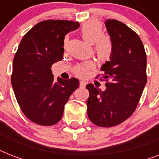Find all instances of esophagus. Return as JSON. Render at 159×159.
Wrapping results in <instances>:
<instances>
[{"label": "esophagus", "instance_id": "1", "mask_svg": "<svg viewBox=\"0 0 159 159\" xmlns=\"http://www.w3.org/2000/svg\"><path fill=\"white\" fill-rule=\"evenodd\" d=\"M86 87V82L84 80H81L80 81V87Z\"/></svg>", "mask_w": 159, "mask_h": 159}]
</instances>
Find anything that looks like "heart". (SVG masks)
<instances>
[{"mask_svg": "<svg viewBox=\"0 0 159 159\" xmlns=\"http://www.w3.org/2000/svg\"><path fill=\"white\" fill-rule=\"evenodd\" d=\"M80 34L86 43L90 44L95 43V49L98 57L102 59L109 57L111 51V43L102 36V25L98 21L90 20L83 24L80 29ZM89 67V63H84L76 68V72L82 76L87 73Z\"/></svg>", "mask_w": 159, "mask_h": 159, "instance_id": "1", "label": "heart"}]
</instances>
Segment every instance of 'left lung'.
Segmentation results:
<instances>
[{
  "label": "left lung",
  "instance_id": "left-lung-1",
  "mask_svg": "<svg viewBox=\"0 0 159 159\" xmlns=\"http://www.w3.org/2000/svg\"><path fill=\"white\" fill-rule=\"evenodd\" d=\"M105 25L111 53L101 70L108 82L105 91L87 85V115L96 125L112 127L135 111L147 82V57L140 38L130 28L116 20H108Z\"/></svg>",
  "mask_w": 159,
  "mask_h": 159
}]
</instances>
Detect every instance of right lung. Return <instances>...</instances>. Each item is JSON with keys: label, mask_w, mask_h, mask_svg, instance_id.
Returning a JSON list of instances; mask_svg holds the SVG:
<instances>
[{"label": "right lung", "mask_w": 159, "mask_h": 159, "mask_svg": "<svg viewBox=\"0 0 159 159\" xmlns=\"http://www.w3.org/2000/svg\"><path fill=\"white\" fill-rule=\"evenodd\" d=\"M78 22L45 20L23 37L13 60L11 84L25 116L40 125L61 120L72 93L79 87L77 78L53 79L52 65L63 58L64 36L78 29Z\"/></svg>", "instance_id": "right-lung-1"}]
</instances>
